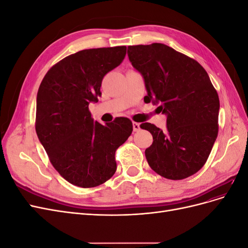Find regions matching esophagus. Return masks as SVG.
Here are the masks:
<instances>
[{
    "mask_svg": "<svg viewBox=\"0 0 248 248\" xmlns=\"http://www.w3.org/2000/svg\"><path fill=\"white\" fill-rule=\"evenodd\" d=\"M132 127H133V131H134V132H138V131H140V123H137V122H133V123H132Z\"/></svg>",
    "mask_w": 248,
    "mask_h": 248,
    "instance_id": "obj_1",
    "label": "esophagus"
}]
</instances>
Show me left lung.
Segmentation results:
<instances>
[{
  "instance_id": "8db88e82",
  "label": "left lung",
  "mask_w": 248,
  "mask_h": 248,
  "mask_svg": "<svg viewBox=\"0 0 248 248\" xmlns=\"http://www.w3.org/2000/svg\"><path fill=\"white\" fill-rule=\"evenodd\" d=\"M133 68L145 81L146 102L158 104L167 116V131L151 123L147 161L157 174L181 180L196 174L207 161L218 133L219 98L206 70L166 44L128 46Z\"/></svg>"
}]
</instances>
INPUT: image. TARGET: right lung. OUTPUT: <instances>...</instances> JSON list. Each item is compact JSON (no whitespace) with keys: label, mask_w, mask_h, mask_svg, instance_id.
<instances>
[{"label":"right lung","mask_w":248,"mask_h":248,"mask_svg":"<svg viewBox=\"0 0 248 248\" xmlns=\"http://www.w3.org/2000/svg\"><path fill=\"white\" fill-rule=\"evenodd\" d=\"M125 55L126 46L78 51L51 67L37 93V137L59 174L82 188L98 186L115 174L116 150L132 132L129 119L102 125L89 110L101 95L104 76Z\"/></svg>","instance_id":"obj_1"}]
</instances>
